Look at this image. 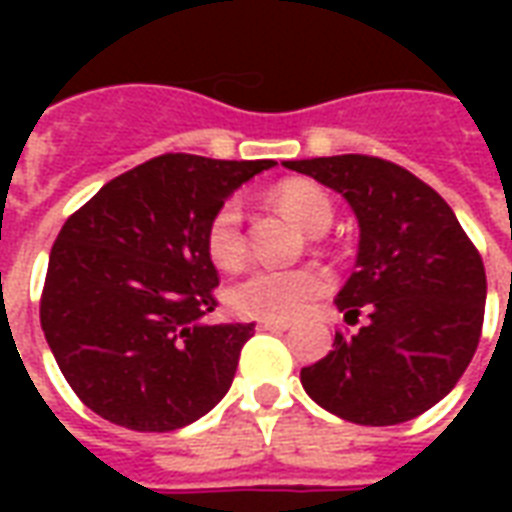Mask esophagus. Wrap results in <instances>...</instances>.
Listing matches in <instances>:
<instances>
[{"label": "esophagus", "mask_w": 512, "mask_h": 512, "mask_svg": "<svg viewBox=\"0 0 512 512\" xmlns=\"http://www.w3.org/2000/svg\"><path fill=\"white\" fill-rule=\"evenodd\" d=\"M257 329H260V332H288L290 323L288 321H271V318H266V321L257 323Z\"/></svg>", "instance_id": "1"}]
</instances>
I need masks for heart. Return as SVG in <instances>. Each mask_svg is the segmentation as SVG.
I'll list each match as a JSON object with an SVG mask.
<instances>
[{"label": "heart", "instance_id": "heart-1", "mask_svg": "<svg viewBox=\"0 0 512 512\" xmlns=\"http://www.w3.org/2000/svg\"><path fill=\"white\" fill-rule=\"evenodd\" d=\"M277 208L290 222L310 235L326 233L332 224V202L318 186L288 183L274 194ZM208 255L216 266L230 268L244 257V208L238 200H224L208 224ZM326 290V277L315 268L252 266L241 271L227 288V304L244 318L288 321L310 307Z\"/></svg>", "mask_w": 512, "mask_h": 512}]
</instances>
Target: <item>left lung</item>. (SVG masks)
<instances>
[{"label":"left lung","mask_w":512,"mask_h":512,"mask_svg":"<svg viewBox=\"0 0 512 512\" xmlns=\"http://www.w3.org/2000/svg\"><path fill=\"white\" fill-rule=\"evenodd\" d=\"M337 191L359 222L356 271L337 310L367 323L301 370L304 392L356 425H397L450 395L472 362L485 268L447 202L408 169L373 156L285 161Z\"/></svg>","instance_id":"1"}]
</instances>
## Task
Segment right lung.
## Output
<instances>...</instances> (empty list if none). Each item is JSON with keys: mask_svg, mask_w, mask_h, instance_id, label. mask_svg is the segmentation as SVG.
Returning a JSON list of instances; mask_svg holds the SVG:
<instances>
[{"mask_svg": "<svg viewBox=\"0 0 512 512\" xmlns=\"http://www.w3.org/2000/svg\"><path fill=\"white\" fill-rule=\"evenodd\" d=\"M277 161L167 153L109 180L51 246L40 326L84 406L120 428L167 433L233 384L255 323H211L219 274L208 224Z\"/></svg>", "mask_w": 512, "mask_h": 512, "instance_id": "obj_1", "label": "right lung"}]
</instances>
